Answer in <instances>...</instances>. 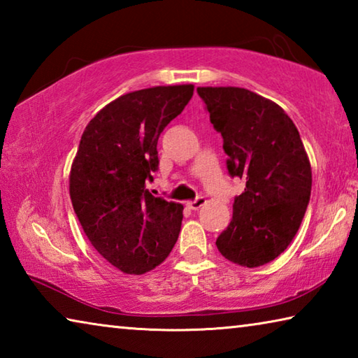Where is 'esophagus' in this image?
<instances>
[{"instance_id": "obj_1", "label": "esophagus", "mask_w": 358, "mask_h": 358, "mask_svg": "<svg viewBox=\"0 0 358 358\" xmlns=\"http://www.w3.org/2000/svg\"><path fill=\"white\" fill-rule=\"evenodd\" d=\"M207 203V201H205V197H197L196 201H192V202H187V207H189L191 210H199V208H202L203 205Z\"/></svg>"}]
</instances>
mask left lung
Returning a JSON list of instances; mask_svg holds the SVG:
<instances>
[{"mask_svg":"<svg viewBox=\"0 0 358 358\" xmlns=\"http://www.w3.org/2000/svg\"><path fill=\"white\" fill-rule=\"evenodd\" d=\"M221 132L227 171L245 178L232 221L216 246L230 262L254 268L290 245L311 196V164L294 121L276 102L238 87H199Z\"/></svg>","mask_w":358,"mask_h":358,"instance_id":"obj_1","label":"left lung"}]
</instances>
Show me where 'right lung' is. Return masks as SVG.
<instances>
[{
    "mask_svg": "<svg viewBox=\"0 0 358 358\" xmlns=\"http://www.w3.org/2000/svg\"><path fill=\"white\" fill-rule=\"evenodd\" d=\"M194 85L123 94L85 128L69 175V194L90 243L123 273L164 262L178 240L183 205L155 197L145 183L157 171V138L183 112Z\"/></svg>",
    "mask_w": 358,
    "mask_h": 358,
    "instance_id": "1",
    "label": "right lung"
}]
</instances>
